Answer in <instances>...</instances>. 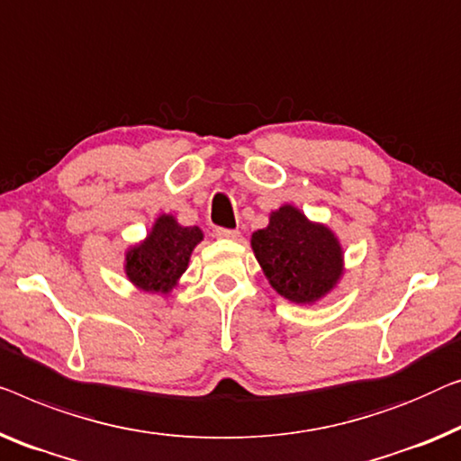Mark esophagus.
<instances>
[{"label":"esophagus","mask_w":461,"mask_h":461,"mask_svg":"<svg viewBox=\"0 0 461 461\" xmlns=\"http://www.w3.org/2000/svg\"><path fill=\"white\" fill-rule=\"evenodd\" d=\"M214 235H216L218 239H239V230L222 229V226H220V229L214 230Z\"/></svg>","instance_id":"1"}]
</instances>
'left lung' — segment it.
<instances>
[{
  "label": "left lung",
  "mask_w": 461,
  "mask_h": 461,
  "mask_svg": "<svg viewBox=\"0 0 461 461\" xmlns=\"http://www.w3.org/2000/svg\"><path fill=\"white\" fill-rule=\"evenodd\" d=\"M251 247L270 285L291 302H316L341 276L343 253L335 235L293 205L272 212L270 224L253 232Z\"/></svg>",
  "instance_id": "obj_1"
}]
</instances>
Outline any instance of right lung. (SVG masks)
I'll return each mask as SVG.
<instances>
[{
    "mask_svg": "<svg viewBox=\"0 0 461 461\" xmlns=\"http://www.w3.org/2000/svg\"><path fill=\"white\" fill-rule=\"evenodd\" d=\"M202 239L197 226H181L172 216H159L148 241L126 253V275L145 291L168 293Z\"/></svg>",
    "mask_w": 461,
    "mask_h": 461,
    "instance_id": "add662e5",
    "label": "right lung"
}]
</instances>
